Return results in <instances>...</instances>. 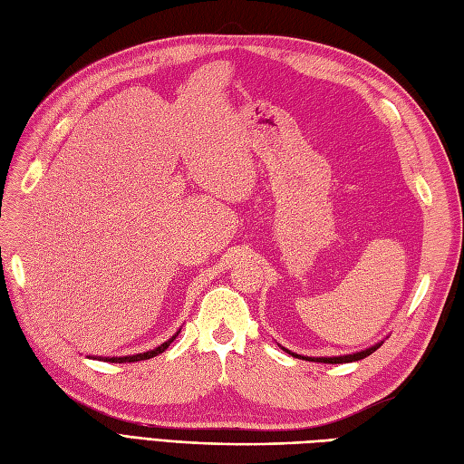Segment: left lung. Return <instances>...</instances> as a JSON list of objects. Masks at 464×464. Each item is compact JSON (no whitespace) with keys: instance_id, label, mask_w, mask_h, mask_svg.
<instances>
[{"instance_id":"8db88e82","label":"left lung","mask_w":464,"mask_h":464,"mask_svg":"<svg viewBox=\"0 0 464 464\" xmlns=\"http://www.w3.org/2000/svg\"><path fill=\"white\" fill-rule=\"evenodd\" d=\"M383 344V341L382 343H377V344H373V346H370V348H366V350H362V353H353V354H344V356H333V358H310V356H300V354H294V353H290V350H286V348H283V350H286L288 354H292V356H296V358H304V360H307V362H323V363H346V362H358V360H362V358H366V356H370V354H373L375 350Z\"/></svg>"}]
</instances>
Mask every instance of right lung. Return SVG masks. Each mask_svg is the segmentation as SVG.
<instances>
[{"mask_svg": "<svg viewBox=\"0 0 464 464\" xmlns=\"http://www.w3.org/2000/svg\"><path fill=\"white\" fill-rule=\"evenodd\" d=\"M179 334V331L172 336V339H168L166 343H162L160 346L149 350V353H141V354H133V356H111V358H98V360H104V362H111V363H125V362H141V360H149V358H154L159 356L160 353H164V350L172 344V341L176 339V336Z\"/></svg>", "mask_w": 464, "mask_h": 464, "instance_id": "add662e5", "label": "right lung"}]
</instances>
